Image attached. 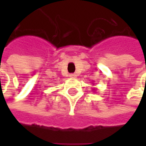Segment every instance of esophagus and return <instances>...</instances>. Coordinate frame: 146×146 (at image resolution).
<instances>
[{
	"label": "esophagus",
	"instance_id": "1",
	"mask_svg": "<svg viewBox=\"0 0 146 146\" xmlns=\"http://www.w3.org/2000/svg\"><path fill=\"white\" fill-rule=\"evenodd\" d=\"M70 77H71V78H76V75L75 73H71V74H70Z\"/></svg>",
	"mask_w": 146,
	"mask_h": 146
}]
</instances>
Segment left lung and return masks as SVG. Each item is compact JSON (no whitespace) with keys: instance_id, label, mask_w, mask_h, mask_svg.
Here are the masks:
<instances>
[{"instance_id":"obj_1","label":"left lung","mask_w":146,"mask_h":146,"mask_svg":"<svg viewBox=\"0 0 146 146\" xmlns=\"http://www.w3.org/2000/svg\"><path fill=\"white\" fill-rule=\"evenodd\" d=\"M92 91H94V92H95V91H96V88H93V89H92Z\"/></svg>"}]
</instances>
